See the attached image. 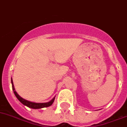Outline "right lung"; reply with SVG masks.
<instances>
[{"mask_svg":"<svg viewBox=\"0 0 127 127\" xmlns=\"http://www.w3.org/2000/svg\"><path fill=\"white\" fill-rule=\"evenodd\" d=\"M11 84H12V89H13V93L15 94V95L16 96V97H17V99L20 101L24 105L27 106V107L31 108V109H42V108H44V107H47L51 106L53 104V103L54 102V100L55 99V97H53V99L47 103H34L31 102L30 101H28L26 99H24V98H22V97H20L19 95L17 94V93L15 91V87H14L13 83V80L11 78Z\"/></svg>","mask_w":127,"mask_h":127,"instance_id":"1","label":"right lung"}]
</instances>
